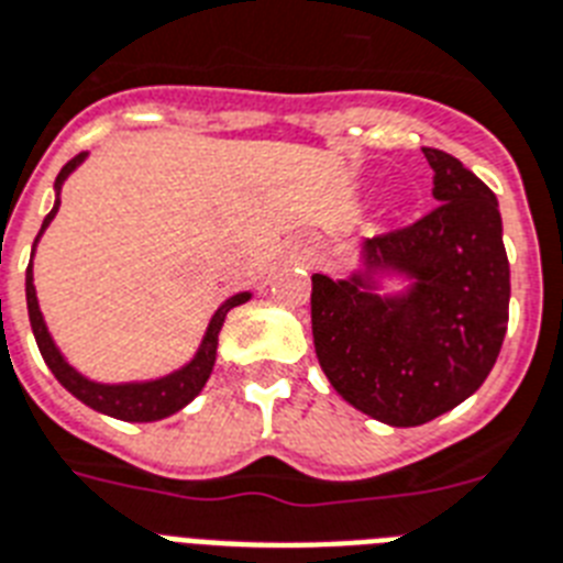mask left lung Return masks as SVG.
Wrapping results in <instances>:
<instances>
[{
    "label": "left lung",
    "instance_id": "8db88e82",
    "mask_svg": "<svg viewBox=\"0 0 563 563\" xmlns=\"http://www.w3.org/2000/svg\"><path fill=\"white\" fill-rule=\"evenodd\" d=\"M433 170L424 217L364 242L367 263L416 280L405 297L312 274L314 353L353 408L413 428L456 408L495 367L509 323V260L495 194L460 158L422 147Z\"/></svg>",
    "mask_w": 563,
    "mask_h": 563
}]
</instances>
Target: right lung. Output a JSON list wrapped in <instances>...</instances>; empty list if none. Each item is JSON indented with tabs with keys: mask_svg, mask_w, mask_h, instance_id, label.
<instances>
[{
	"mask_svg": "<svg viewBox=\"0 0 563 563\" xmlns=\"http://www.w3.org/2000/svg\"><path fill=\"white\" fill-rule=\"evenodd\" d=\"M84 162V153L75 155L71 162L57 173V190L63 185V178L68 173L75 170L77 164ZM59 208V199L54 205V210L45 217L43 228H40V234L45 231V225L52 222L54 213ZM25 297H29V318H31V329H34L36 346H40V353H43L45 364L52 367V373L57 376V382L66 387L71 396L89 405V408L100 410V413L115 416V419H123V422H155V419H164V416L176 413L187 405V401L199 396V390L208 382L210 369H213V361H217V341H219V329L225 323V314L234 309V306L245 303L251 295H234L231 300L219 306L217 314H213V321L208 327V335H205L202 346H199V353L196 358L181 367L178 373L167 378H158V382H147V385H95L89 378H84L80 373L68 367L63 355L57 353V346H54L52 335H48V329L43 323V314H40V306H36V291H34V274H25Z\"/></svg>",
	"mask_w": 563,
	"mask_h": 563,
	"instance_id": "right-lung-1",
	"label": "right lung"
}]
</instances>
